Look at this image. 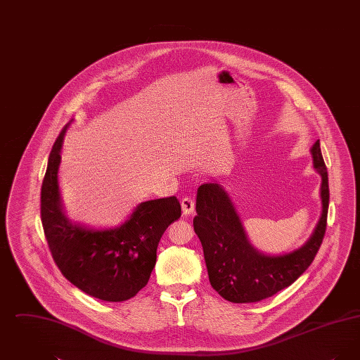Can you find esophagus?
Masks as SVG:
<instances>
[{"label":"esophagus","mask_w":360,"mask_h":360,"mask_svg":"<svg viewBox=\"0 0 360 360\" xmlns=\"http://www.w3.org/2000/svg\"><path fill=\"white\" fill-rule=\"evenodd\" d=\"M181 205H182L184 214H193L194 210H195V202H194V200L191 197H185L181 201Z\"/></svg>","instance_id":"esophagus-1"}]
</instances>
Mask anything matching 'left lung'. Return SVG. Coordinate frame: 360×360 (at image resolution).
Listing matches in <instances>:
<instances>
[{
    "label": "left lung",
    "mask_w": 360,
    "mask_h": 360,
    "mask_svg": "<svg viewBox=\"0 0 360 360\" xmlns=\"http://www.w3.org/2000/svg\"><path fill=\"white\" fill-rule=\"evenodd\" d=\"M313 166L321 174L323 212L311 238L301 248L267 257L250 244L231 198L217 184H204L197 191L194 231L204 248L210 285L233 304L257 302L283 290L307 271L324 239L329 205L328 172L320 140L311 147Z\"/></svg>",
    "instance_id": "left-lung-1"
}]
</instances>
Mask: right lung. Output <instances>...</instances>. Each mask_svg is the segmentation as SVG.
Listing matches in <instances>:
<instances>
[{
  "label": "right lung",
  "instance_id": "right-lung-1",
  "mask_svg": "<svg viewBox=\"0 0 360 360\" xmlns=\"http://www.w3.org/2000/svg\"><path fill=\"white\" fill-rule=\"evenodd\" d=\"M66 128L52 146L40 193V216L52 259L79 290L103 301H127L147 285L158 244L167 226L181 217V204L176 197L141 202L129 220L115 229L94 231L70 223L58 188Z\"/></svg>",
  "mask_w": 360,
  "mask_h": 360
}]
</instances>
